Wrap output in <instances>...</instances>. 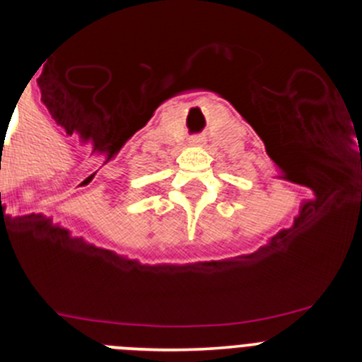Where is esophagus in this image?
Instances as JSON below:
<instances>
[{
  "mask_svg": "<svg viewBox=\"0 0 362 362\" xmlns=\"http://www.w3.org/2000/svg\"><path fill=\"white\" fill-rule=\"evenodd\" d=\"M194 143H199V139H194Z\"/></svg>",
  "mask_w": 362,
  "mask_h": 362,
  "instance_id": "34e87169",
  "label": "esophagus"
}]
</instances>
